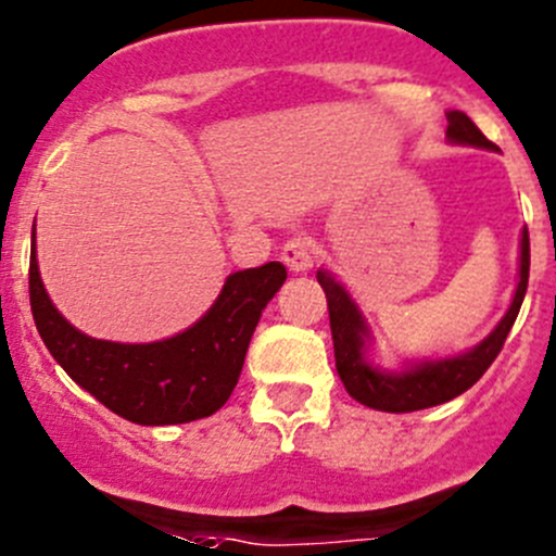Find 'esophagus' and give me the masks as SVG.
Segmentation results:
<instances>
[{
    "instance_id": "1",
    "label": "esophagus",
    "mask_w": 556,
    "mask_h": 556,
    "mask_svg": "<svg viewBox=\"0 0 556 556\" xmlns=\"http://www.w3.org/2000/svg\"><path fill=\"white\" fill-rule=\"evenodd\" d=\"M279 257H282V263L293 274H304L313 268V247H309V241L304 236L290 238L282 247V252H279Z\"/></svg>"
}]
</instances>
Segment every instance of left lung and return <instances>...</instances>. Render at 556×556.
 <instances>
[{"instance_id":"8db88e82","label":"left lung","mask_w":556,"mask_h":556,"mask_svg":"<svg viewBox=\"0 0 556 556\" xmlns=\"http://www.w3.org/2000/svg\"><path fill=\"white\" fill-rule=\"evenodd\" d=\"M447 139L453 144L496 150V144L491 139H485V134L464 112H447ZM318 282L326 293V304H329L337 372H340V381L349 389V395L354 401H359L362 406L376 408V412H419V408L442 406V403L464 395L466 389L475 387L482 378V372L491 367V362L500 356L502 345H505L507 334H510L513 324L518 318L523 293H527L529 232L523 227L516 293H513L510 307H507L505 318L496 324V329L480 345L466 351V354L447 356V359L414 362V365H406L403 370H381V367H376L367 359L370 329H367V320L362 315V309L356 307L349 290L342 288L324 268L318 271Z\"/></svg>"}]
</instances>
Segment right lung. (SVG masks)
<instances>
[{"instance_id": "1", "label": "right lung", "mask_w": 556, "mask_h": 556, "mask_svg": "<svg viewBox=\"0 0 556 556\" xmlns=\"http://www.w3.org/2000/svg\"><path fill=\"white\" fill-rule=\"evenodd\" d=\"M285 279L288 271L277 261L236 271L214 307L180 334L134 345L96 340L51 304L38 271L33 227L29 302L38 334L85 392L137 425H180L219 412L241 376L254 326Z\"/></svg>"}]
</instances>
